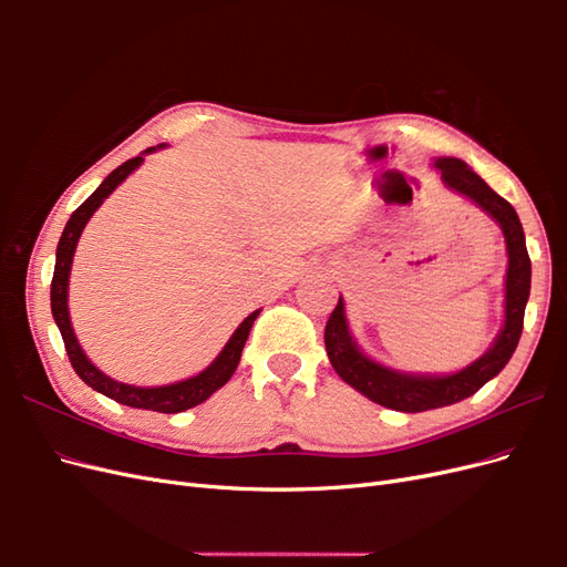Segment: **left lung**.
Masks as SVG:
<instances>
[{
	"label": "left lung",
	"instance_id": "8db88e82",
	"mask_svg": "<svg viewBox=\"0 0 567 567\" xmlns=\"http://www.w3.org/2000/svg\"><path fill=\"white\" fill-rule=\"evenodd\" d=\"M433 167L442 175V184L450 192L468 198L480 210L487 213L504 231L508 269L504 281V326L496 333L494 342L485 354H480L475 362L463 367L454 373H409L390 369L375 362L362 352L350 331L346 300L338 298L336 310L326 321L323 342L329 352L336 373L357 392H362L371 402L416 414L437 406H450L461 400L471 398L487 381H492L506 364L511 354L516 352L518 340L523 333L525 305L529 298L532 265L525 248V231L513 205L492 192L489 184L475 175L473 169L458 158H435Z\"/></svg>",
	"mask_w": 567,
	"mask_h": 567
}]
</instances>
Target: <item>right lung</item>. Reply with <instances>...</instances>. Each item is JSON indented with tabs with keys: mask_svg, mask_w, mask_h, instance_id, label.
<instances>
[{
	"mask_svg": "<svg viewBox=\"0 0 567 567\" xmlns=\"http://www.w3.org/2000/svg\"><path fill=\"white\" fill-rule=\"evenodd\" d=\"M156 148H163V144L151 146V148L142 151L136 158L115 167L113 173L99 184L96 192L80 205V208L71 215V219L65 221V229L59 238V248H56L54 279H51V315H54V321H56L61 338L65 342V352H68V357H71V364H73L75 373L92 390L106 394V398L125 404V406L161 411V414H179V411L203 404L213 392H217L231 379L238 362H241V352H244V346L248 340V333L252 329V321L257 319V315H260V310H255L252 315H248L241 323H238V329L231 333L227 346L219 350V354L200 373L192 375V379H184V381L169 383V385H156V388L120 383V381L111 379V375H106L99 367H94L92 359L84 354V350L80 346V340H78V336L73 331V323H71V312H68V279H71L73 255H75L78 241L82 236V229L87 227V221L99 210V205L104 203L115 192V188L144 163V156H148V153H153Z\"/></svg>",
	"mask_w": 567,
	"mask_h": 567,
	"instance_id": "obj_1",
	"label": "right lung"
}]
</instances>
